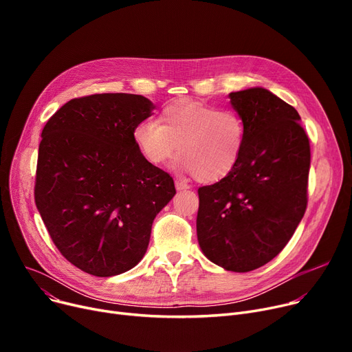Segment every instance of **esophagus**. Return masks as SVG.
Wrapping results in <instances>:
<instances>
[{"mask_svg":"<svg viewBox=\"0 0 352 352\" xmlns=\"http://www.w3.org/2000/svg\"><path fill=\"white\" fill-rule=\"evenodd\" d=\"M175 188H177L178 191H182V190H188V188H190V186H188V184H187L186 181L177 179V181H175Z\"/></svg>","mask_w":352,"mask_h":352,"instance_id":"obj_1","label":"esophagus"}]
</instances>
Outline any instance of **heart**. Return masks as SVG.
Here are the masks:
<instances>
[{
    "label": "heart",
    "mask_w": 352,
    "mask_h": 352,
    "mask_svg": "<svg viewBox=\"0 0 352 352\" xmlns=\"http://www.w3.org/2000/svg\"><path fill=\"white\" fill-rule=\"evenodd\" d=\"M245 124L236 111L199 101L166 104L154 120L134 128V141L144 158L164 164L177 151L178 168L202 182L226 178L241 158Z\"/></svg>",
    "instance_id": "obj_1"
}]
</instances>
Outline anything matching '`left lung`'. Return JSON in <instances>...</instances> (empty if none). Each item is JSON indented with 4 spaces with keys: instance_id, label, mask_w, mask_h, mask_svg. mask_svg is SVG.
Masks as SVG:
<instances>
[{
    "instance_id": "1",
    "label": "left lung",
    "mask_w": 352,
    "mask_h": 352,
    "mask_svg": "<svg viewBox=\"0 0 352 352\" xmlns=\"http://www.w3.org/2000/svg\"><path fill=\"white\" fill-rule=\"evenodd\" d=\"M245 124L244 150L221 181L198 188V243L210 261L248 272L278 255L308 204L311 148L292 105L264 88L230 94Z\"/></svg>"
}]
</instances>
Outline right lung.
<instances>
[{
  "label": "right lung",
  "instance_id": "add662e5",
  "mask_svg": "<svg viewBox=\"0 0 352 352\" xmlns=\"http://www.w3.org/2000/svg\"><path fill=\"white\" fill-rule=\"evenodd\" d=\"M154 104L135 94L69 100L43 129L34 198L54 245L96 276H113L144 256L155 215L174 179L148 162L134 128Z\"/></svg>",
  "mask_w": 352,
  "mask_h": 352
}]
</instances>
